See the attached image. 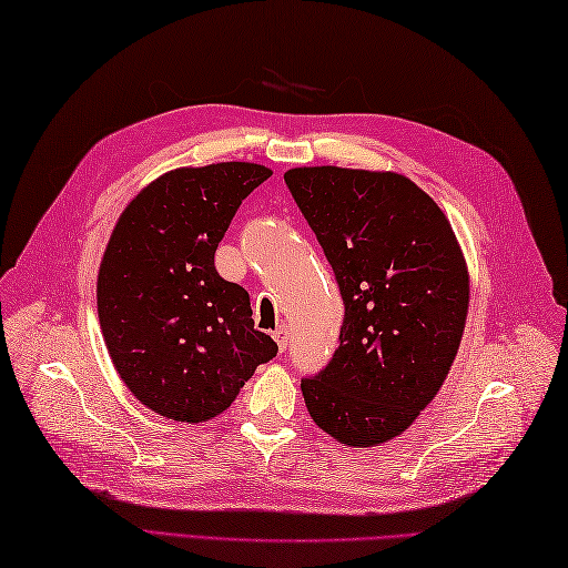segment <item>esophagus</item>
Listing matches in <instances>:
<instances>
[{
	"mask_svg": "<svg viewBox=\"0 0 568 568\" xmlns=\"http://www.w3.org/2000/svg\"><path fill=\"white\" fill-rule=\"evenodd\" d=\"M273 339L277 342V348H281V354H283L287 348V342H291V329H287L285 324H281V327L273 332Z\"/></svg>",
	"mask_w": 568,
	"mask_h": 568,
	"instance_id": "obj_1",
	"label": "esophagus"
}]
</instances>
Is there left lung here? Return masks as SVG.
I'll return each mask as SVG.
<instances>
[{"instance_id": "1", "label": "left lung", "mask_w": 568, "mask_h": 568, "mask_svg": "<svg viewBox=\"0 0 568 568\" xmlns=\"http://www.w3.org/2000/svg\"><path fill=\"white\" fill-rule=\"evenodd\" d=\"M285 185L327 256L344 320L327 366L303 378L310 417L348 446L405 432L449 373L468 312L452 224L397 173L293 168Z\"/></svg>"}]
</instances>
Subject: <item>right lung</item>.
I'll list each match as a JSON object with an SVG mask.
<instances>
[{"label": "right lung", "instance_id": "right-lung-1", "mask_svg": "<svg viewBox=\"0 0 568 568\" xmlns=\"http://www.w3.org/2000/svg\"><path fill=\"white\" fill-rule=\"evenodd\" d=\"M271 171L214 163L161 175L129 202L106 244L98 312L126 388L178 422L212 419L277 354L244 287L214 268L236 210Z\"/></svg>", "mask_w": 568, "mask_h": 568}]
</instances>
